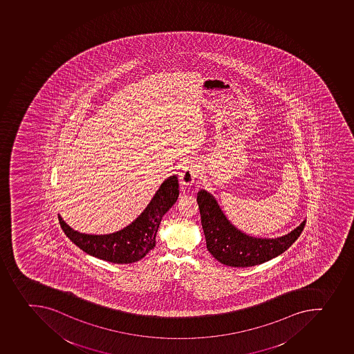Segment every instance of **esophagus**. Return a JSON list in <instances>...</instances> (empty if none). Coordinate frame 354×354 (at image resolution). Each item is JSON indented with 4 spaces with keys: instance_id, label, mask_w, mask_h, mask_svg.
<instances>
[{
    "instance_id": "esophagus-1",
    "label": "esophagus",
    "mask_w": 354,
    "mask_h": 354,
    "mask_svg": "<svg viewBox=\"0 0 354 354\" xmlns=\"http://www.w3.org/2000/svg\"><path fill=\"white\" fill-rule=\"evenodd\" d=\"M198 175V165L194 161H189L186 163V166L183 168L182 172H180V183L182 185L189 186L195 182V179Z\"/></svg>"
}]
</instances>
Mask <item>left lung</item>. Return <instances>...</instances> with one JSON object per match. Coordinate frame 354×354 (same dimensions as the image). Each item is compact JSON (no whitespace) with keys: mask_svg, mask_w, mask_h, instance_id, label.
Instances as JSON below:
<instances>
[{"mask_svg":"<svg viewBox=\"0 0 354 354\" xmlns=\"http://www.w3.org/2000/svg\"><path fill=\"white\" fill-rule=\"evenodd\" d=\"M198 204L207 251L220 263L230 267H252L276 258L299 239L306 226L303 220L297 228L281 237H254L236 228L214 195L205 189L198 192Z\"/></svg>","mask_w":354,"mask_h":354,"instance_id":"1","label":"left lung"}]
</instances>
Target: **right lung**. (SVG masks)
Returning a JSON list of instances; mask_svg holds the SVG:
<instances>
[{"instance_id": "1", "label": "right lung", "mask_w": 354, "mask_h": 354, "mask_svg": "<svg viewBox=\"0 0 354 354\" xmlns=\"http://www.w3.org/2000/svg\"><path fill=\"white\" fill-rule=\"evenodd\" d=\"M178 187L177 176L168 177L143 212L133 223L115 233L105 235L80 233L67 225L59 214L61 228L68 239L87 254L119 265L140 261L154 249L160 223L167 211L177 201Z\"/></svg>"}]
</instances>
